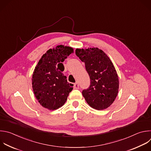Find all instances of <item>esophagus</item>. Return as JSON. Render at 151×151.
Here are the masks:
<instances>
[{"label":"esophagus","mask_w":151,"mask_h":151,"mask_svg":"<svg viewBox=\"0 0 151 151\" xmlns=\"http://www.w3.org/2000/svg\"><path fill=\"white\" fill-rule=\"evenodd\" d=\"M73 88H74V89H78L79 88V84H78V82H76V83H74Z\"/></svg>","instance_id":"34e87169"}]
</instances>
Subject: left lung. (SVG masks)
I'll return each mask as SVG.
<instances>
[{"label":"left lung","instance_id":"8db88e82","mask_svg":"<svg viewBox=\"0 0 151 151\" xmlns=\"http://www.w3.org/2000/svg\"><path fill=\"white\" fill-rule=\"evenodd\" d=\"M76 55L85 63L91 84L82 91L86 103L92 108L103 110L114 101L119 88V77L110 58L98 48H76Z\"/></svg>","mask_w":151,"mask_h":151}]
</instances>
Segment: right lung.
Segmentation results:
<instances>
[{"label":"right lung","mask_w":151,"mask_h":151,"mask_svg":"<svg viewBox=\"0 0 151 151\" xmlns=\"http://www.w3.org/2000/svg\"><path fill=\"white\" fill-rule=\"evenodd\" d=\"M73 53L70 47L58 45L47 50L35 66L32 86L35 98L43 107L55 110L66 103L73 88L60 70L65 69L62 62Z\"/></svg>","instance_id":"obj_1"}]
</instances>
